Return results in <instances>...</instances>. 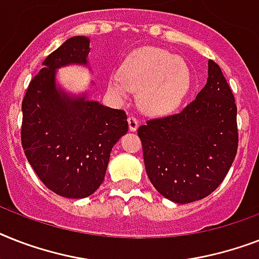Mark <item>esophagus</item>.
I'll return each instance as SVG.
<instances>
[{"label": "esophagus", "mask_w": 259, "mask_h": 259, "mask_svg": "<svg viewBox=\"0 0 259 259\" xmlns=\"http://www.w3.org/2000/svg\"><path fill=\"white\" fill-rule=\"evenodd\" d=\"M127 122H129V129L132 130V132H136V130L138 129V119H137L134 115H129Z\"/></svg>", "instance_id": "34e87169"}]
</instances>
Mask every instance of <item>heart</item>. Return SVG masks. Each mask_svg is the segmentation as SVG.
Returning <instances> with one entry per match:
<instances>
[{
    "label": "heart",
    "mask_w": 259,
    "mask_h": 259,
    "mask_svg": "<svg viewBox=\"0 0 259 259\" xmlns=\"http://www.w3.org/2000/svg\"><path fill=\"white\" fill-rule=\"evenodd\" d=\"M191 85L190 69L182 58L159 48L136 50L121 66V74H111L108 88L119 100L132 90H140L138 102L146 113L166 115L178 109Z\"/></svg>",
    "instance_id": "obj_1"
}]
</instances>
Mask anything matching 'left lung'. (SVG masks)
I'll return each mask as SVG.
<instances>
[{
    "label": "left lung",
    "mask_w": 259,
    "mask_h": 259,
    "mask_svg": "<svg viewBox=\"0 0 259 259\" xmlns=\"http://www.w3.org/2000/svg\"><path fill=\"white\" fill-rule=\"evenodd\" d=\"M207 75L203 89L180 113L138 127L149 180L173 202H194L211 194L238 149L232 89L211 60Z\"/></svg>",
    "instance_id": "1"
}]
</instances>
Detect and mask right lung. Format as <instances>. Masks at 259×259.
I'll list each match as a JSON object with an SVG mask.
<instances>
[{
	"mask_svg": "<svg viewBox=\"0 0 259 259\" xmlns=\"http://www.w3.org/2000/svg\"><path fill=\"white\" fill-rule=\"evenodd\" d=\"M89 45L82 35L66 39L46 57L22 100L25 155L46 188L66 198H85L100 188L111 149L129 129L123 110L57 88V69L88 65Z\"/></svg>",
	"mask_w": 259,
	"mask_h": 259,
	"instance_id": "1",
	"label": "right lung"
}]
</instances>
